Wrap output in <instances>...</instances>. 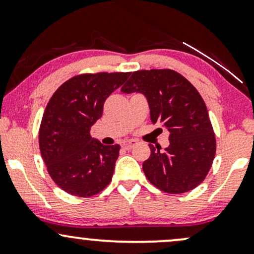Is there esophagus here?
<instances>
[{
  "instance_id": "obj_1",
  "label": "esophagus",
  "mask_w": 254,
  "mask_h": 254,
  "mask_svg": "<svg viewBox=\"0 0 254 254\" xmlns=\"http://www.w3.org/2000/svg\"><path fill=\"white\" fill-rule=\"evenodd\" d=\"M136 144H137V142L133 141V139H130V141L123 142V147L125 148V149H131V148L135 147Z\"/></svg>"
}]
</instances>
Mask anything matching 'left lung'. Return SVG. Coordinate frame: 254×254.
Listing matches in <instances>:
<instances>
[{
	"mask_svg": "<svg viewBox=\"0 0 254 254\" xmlns=\"http://www.w3.org/2000/svg\"><path fill=\"white\" fill-rule=\"evenodd\" d=\"M121 90L143 94L153 124H161L171 132L164 151L149 144L151 154L142 166L147 179L172 194L197 188L210 171L216 151L208 109L198 90L171 69L132 72Z\"/></svg>",
	"mask_w": 254,
	"mask_h": 254,
	"instance_id": "left-lung-1",
	"label": "left lung"
}]
</instances>
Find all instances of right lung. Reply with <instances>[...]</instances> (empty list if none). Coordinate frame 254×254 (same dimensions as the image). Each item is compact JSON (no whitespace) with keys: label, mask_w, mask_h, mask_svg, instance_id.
I'll return each instance as SVG.
<instances>
[{"label":"right lung","mask_w":254,"mask_h":254,"mask_svg":"<svg viewBox=\"0 0 254 254\" xmlns=\"http://www.w3.org/2000/svg\"><path fill=\"white\" fill-rule=\"evenodd\" d=\"M130 72H98L71 77L54 93L39 129V147L49 174L72 196L90 197L112 179L121 145L92 138L90 127L104 103Z\"/></svg>","instance_id":"add662e5"}]
</instances>
